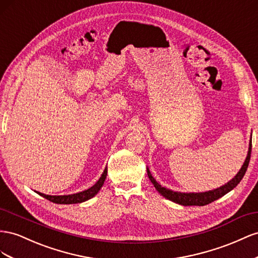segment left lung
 Returning <instances> with one entry per match:
<instances>
[{"label":"left lung","instance_id":"8db88e82","mask_svg":"<svg viewBox=\"0 0 258 258\" xmlns=\"http://www.w3.org/2000/svg\"><path fill=\"white\" fill-rule=\"evenodd\" d=\"M251 151H252V134H251V141L248 144V151L247 156L245 158V161L243 165L241 166L240 171L237 173L232 179H230L225 185L220 186L216 189L204 191V192H180V191H173L168 188H165L161 186L160 183L154 179L153 176L151 175L149 168L147 167V174H148V177L153 183L154 188H156L161 196H163L167 200H171L175 203L183 205V207H188V205H199V207H203V205L210 204L214 202L217 199L222 198L226 194L231 191L238 183L243 178V176L247 170V166L249 163V159H251Z\"/></svg>","mask_w":258,"mask_h":258}]
</instances>
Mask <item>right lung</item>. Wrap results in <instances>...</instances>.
I'll list each match as a JSON object with an SVG mask.
<instances>
[{
    "label": "right lung",
    "instance_id": "add662e5",
    "mask_svg": "<svg viewBox=\"0 0 258 258\" xmlns=\"http://www.w3.org/2000/svg\"><path fill=\"white\" fill-rule=\"evenodd\" d=\"M107 166L105 168L104 173L101 174L100 178L96 181L94 186H92L91 188H88L84 191H81V192L78 194H73V195H64V196H49V195H44L39 192V191H35L36 194L42 196L43 198L47 199L50 202H54L57 204H76V203H82L84 201L90 200L93 197L96 196L98 194V191L100 190V188L104 185V182L106 180L107 177Z\"/></svg>",
    "mask_w": 258,
    "mask_h": 258
}]
</instances>
